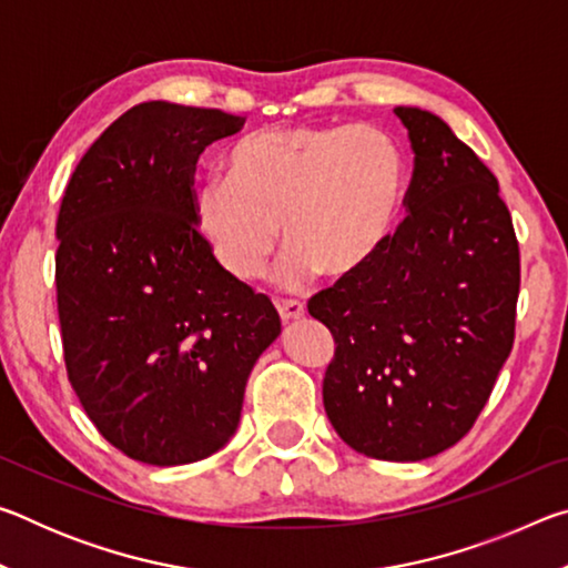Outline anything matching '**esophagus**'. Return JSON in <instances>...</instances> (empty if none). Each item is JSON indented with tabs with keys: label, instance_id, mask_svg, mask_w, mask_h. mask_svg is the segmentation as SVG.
<instances>
[{
	"label": "esophagus",
	"instance_id": "34e87169",
	"mask_svg": "<svg viewBox=\"0 0 568 568\" xmlns=\"http://www.w3.org/2000/svg\"><path fill=\"white\" fill-rule=\"evenodd\" d=\"M277 313H281L283 323L297 321L305 315V305L301 301H277Z\"/></svg>",
	"mask_w": 568,
	"mask_h": 568
}]
</instances>
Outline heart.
Masks as SVG:
<instances>
[{
    "label": "heart",
    "instance_id": "1",
    "mask_svg": "<svg viewBox=\"0 0 568 568\" xmlns=\"http://www.w3.org/2000/svg\"><path fill=\"white\" fill-rule=\"evenodd\" d=\"M403 195V160L371 124H283L247 134L230 150L227 180L192 190V220L223 271L240 283L265 275L281 225L283 277L361 273L386 243Z\"/></svg>",
    "mask_w": 568,
    "mask_h": 568
}]
</instances>
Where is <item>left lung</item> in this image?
<instances>
[{
    "instance_id": "left-lung-1",
    "label": "left lung",
    "mask_w": 568,
    "mask_h": 568,
    "mask_svg": "<svg viewBox=\"0 0 568 568\" xmlns=\"http://www.w3.org/2000/svg\"><path fill=\"white\" fill-rule=\"evenodd\" d=\"M406 124V217L361 273L307 301L333 333L323 406L351 448L423 460L458 444L514 348L521 257L498 180L448 124Z\"/></svg>"
}]
</instances>
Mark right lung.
<instances>
[{"label": "right lung", "instance_id": "right-lung-1", "mask_svg": "<svg viewBox=\"0 0 568 568\" xmlns=\"http://www.w3.org/2000/svg\"><path fill=\"white\" fill-rule=\"evenodd\" d=\"M243 124L134 104L84 152L57 215L67 378L100 434L150 466L223 448L250 371L281 335L271 297L217 265L190 210L197 158Z\"/></svg>", "mask_w": 568, "mask_h": 568}]
</instances>
